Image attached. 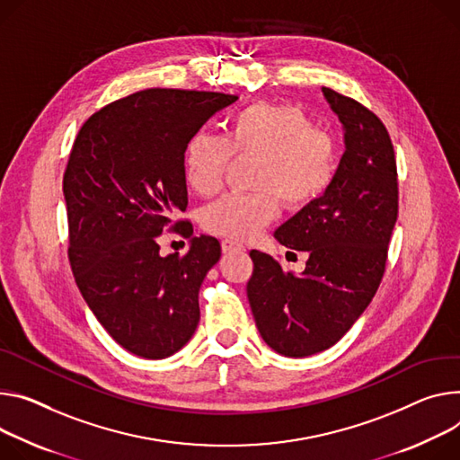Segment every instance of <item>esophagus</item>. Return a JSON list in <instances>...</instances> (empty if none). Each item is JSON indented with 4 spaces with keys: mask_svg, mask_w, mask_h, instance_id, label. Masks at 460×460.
<instances>
[{
    "mask_svg": "<svg viewBox=\"0 0 460 460\" xmlns=\"http://www.w3.org/2000/svg\"><path fill=\"white\" fill-rule=\"evenodd\" d=\"M222 252H224V255L240 253V252H243V245H240V243H236L233 240H224L222 242Z\"/></svg>",
    "mask_w": 460,
    "mask_h": 460,
    "instance_id": "esophagus-1",
    "label": "esophagus"
}]
</instances>
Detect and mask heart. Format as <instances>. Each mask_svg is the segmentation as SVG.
<instances>
[{"instance_id":"obj_1","label":"heart","mask_w":460,"mask_h":460,"mask_svg":"<svg viewBox=\"0 0 460 460\" xmlns=\"http://www.w3.org/2000/svg\"><path fill=\"white\" fill-rule=\"evenodd\" d=\"M259 157L257 192H231L205 207L203 227L227 240L253 238L279 215V199L303 207L319 198L336 174V143L296 106L255 102L236 111L226 137L199 130L185 145L189 185L199 196L220 190L231 157Z\"/></svg>"}]
</instances>
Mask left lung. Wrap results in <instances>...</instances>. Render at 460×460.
Segmentation results:
<instances>
[{"label":"left lung","mask_w":460,"mask_h":460,"mask_svg":"<svg viewBox=\"0 0 460 460\" xmlns=\"http://www.w3.org/2000/svg\"><path fill=\"white\" fill-rule=\"evenodd\" d=\"M323 95L343 124L345 152L328 189L275 231L282 245L308 253L306 268L296 275L266 253H249V306L268 347L288 358L330 349L359 319L382 282L398 218L384 122L350 97L330 88Z\"/></svg>","instance_id":"1"}]
</instances>
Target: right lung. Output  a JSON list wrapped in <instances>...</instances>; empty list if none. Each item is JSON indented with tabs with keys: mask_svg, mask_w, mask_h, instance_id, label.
<instances>
[{
	"mask_svg": "<svg viewBox=\"0 0 460 460\" xmlns=\"http://www.w3.org/2000/svg\"><path fill=\"white\" fill-rule=\"evenodd\" d=\"M236 95L152 88L119 99L84 124L64 174L69 262L82 297L110 336L145 359L189 343L198 291L222 255L213 236H193L187 208V141ZM178 228L190 252L161 258L156 236Z\"/></svg>",
	"mask_w": 460,
	"mask_h": 460,
	"instance_id": "obj_1",
	"label": "right lung"
}]
</instances>
